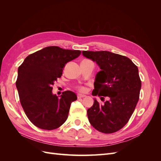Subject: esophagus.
Masks as SVG:
<instances>
[{"mask_svg":"<svg viewBox=\"0 0 161 161\" xmlns=\"http://www.w3.org/2000/svg\"><path fill=\"white\" fill-rule=\"evenodd\" d=\"M77 97H78V99H81V98H84V97H86V95H78Z\"/></svg>","mask_w":161,"mask_h":161,"instance_id":"esophagus-1","label":"esophagus"}]
</instances>
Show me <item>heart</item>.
Returning a JSON list of instances; mask_svg holds the SVG:
<instances>
[{
    "label": "heart",
    "instance_id": "b5f03b06",
    "mask_svg": "<svg viewBox=\"0 0 161 161\" xmlns=\"http://www.w3.org/2000/svg\"><path fill=\"white\" fill-rule=\"evenodd\" d=\"M77 89H78V91H79V92H85L86 91V88H85V86H78Z\"/></svg>",
    "mask_w": 161,
    "mask_h": 161
}]
</instances>
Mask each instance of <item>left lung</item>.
Here are the masks:
<instances>
[{"label": "left lung", "instance_id": "left-lung-1", "mask_svg": "<svg viewBox=\"0 0 161 161\" xmlns=\"http://www.w3.org/2000/svg\"><path fill=\"white\" fill-rule=\"evenodd\" d=\"M85 57L96 62L97 73L92 95L108 101L96 99L87 110L90 124L97 130L111 134L128 123L138 103L141 89L138 69L130 58L108 51H83Z\"/></svg>", "mask_w": 161, "mask_h": 161}]
</instances>
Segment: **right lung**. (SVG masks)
Instances as JSON below:
<instances>
[{
  "label": "right lung",
  "mask_w": 161,
  "mask_h": 161,
  "mask_svg": "<svg viewBox=\"0 0 161 161\" xmlns=\"http://www.w3.org/2000/svg\"><path fill=\"white\" fill-rule=\"evenodd\" d=\"M80 50L49 46L29 55L18 69L16 86L22 108L37 128L52 130L68 118L70 104L77 99L66 91L60 97L52 93V85L60 78L67 62L79 57Z\"/></svg>",
  "instance_id": "add662e5"
}]
</instances>
